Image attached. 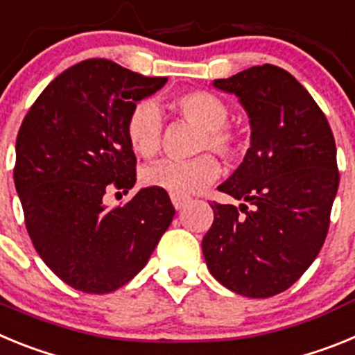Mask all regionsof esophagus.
Segmentation results:
<instances>
[{
    "mask_svg": "<svg viewBox=\"0 0 355 355\" xmlns=\"http://www.w3.org/2000/svg\"><path fill=\"white\" fill-rule=\"evenodd\" d=\"M188 202V199H181V197H172V205H174V208L180 211L181 208H183L184 205Z\"/></svg>",
    "mask_w": 355,
    "mask_h": 355,
    "instance_id": "34e87169",
    "label": "esophagus"
}]
</instances>
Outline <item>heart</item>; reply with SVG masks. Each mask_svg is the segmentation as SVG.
<instances>
[{
	"instance_id": "heart-1",
	"label": "heart",
	"mask_w": 355,
	"mask_h": 355,
	"mask_svg": "<svg viewBox=\"0 0 355 355\" xmlns=\"http://www.w3.org/2000/svg\"><path fill=\"white\" fill-rule=\"evenodd\" d=\"M171 108L184 121L200 128L196 150H208L225 159H234L241 153V135L229 126V106L220 97L206 90H188L172 97ZM126 137L131 149L142 158H153L162 149L163 117L158 105L140 101L133 106L126 121ZM220 165L211 155H200L188 162H163L147 165L140 172L146 187L167 192L172 197H187L200 192L218 178Z\"/></svg>"
}]
</instances>
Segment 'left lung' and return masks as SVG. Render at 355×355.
Instances as JSON below:
<instances>
[{"instance_id": "8db88e82", "label": "left lung", "mask_w": 355, "mask_h": 355, "mask_svg": "<svg viewBox=\"0 0 355 355\" xmlns=\"http://www.w3.org/2000/svg\"><path fill=\"white\" fill-rule=\"evenodd\" d=\"M213 87L245 108L250 147L218 187L243 202L240 209L213 202L202 254L218 283L265 299L299 281L324 245L340 184L336 144L311 94L277 65H256Z\"/></svg>"}]
</instances>
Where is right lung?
<instances>
[{"mask_svg": "<svg viewBox=\"0 0 355 355\" xmlns=\"http://www.w3.org/2000/svg\"><path fill=\"white\" fill-rule=\"evenodd\" d=\"M167 83L105 58L72 65L42 90L19 128L14 183L33 247L85 293L124 286L149 261L174 218L167 192L142 188L108 209L110 190L137 181L126 137L133 106Z\"/></svg>", "mask_w": 355, "mask_h": 355, "instance_id": "obj_1", "label": "right lung"}]
</instances>
